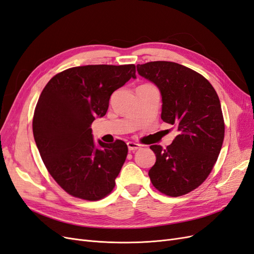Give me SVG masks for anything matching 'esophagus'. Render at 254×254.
I'll list each match as a JSON object with an SVG mask.
<instances>
[{
    "instance_id": "obj_1",
    "label": "esophagus",
    "mask_w": 254,
    "mask_h": 254,
    "mask_svg": "<svg viewBox=\"0 0 254 254\" xmlns=\"http://www.w3.org/2000/svg\"><path fill=\"white\" fill-rule=\"evenodd\" d=\"M127 146H128L129 151H134V150H137L140 148V145L134 143V142H128Z\"/></svg>"
}]
</instances>
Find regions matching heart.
I'll return each mask as SVG.
<instances>
[{
  "instance_id": "1",
  "label": "heart",
  "mask_w": 254,
  "mask_h": 254,
  "mask_svg": "<svg viewBox=\"0 0 254 254\" xmlns=\"http://www.w3.org/2000/svg\"><path fill=\"white\" fill-rule=\"evenodd\" d=\"M143 86H150V84H143Z\"/></svg>"
}]
</instances>
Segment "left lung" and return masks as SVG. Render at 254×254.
<instances>
[{"instance_id":"8db88e82","label":"left lung","mask_w":254,"mask_h":254,"mask_svg":"<svg viewBox=\"0 0 254 254\" xmlns=\"http://www.w3.org/2000/svg\"><path fill=\"white\" fill-rule=\"evenodd\" d=\"M142 77L162 97L161 119L178 135L164 149L151 145L156 163L148 176L158 190L178 197L197 189L210 175L221 149L225 123L216 91L202 75L171 61L137 64Z\"/></svg>"}]
</instances>
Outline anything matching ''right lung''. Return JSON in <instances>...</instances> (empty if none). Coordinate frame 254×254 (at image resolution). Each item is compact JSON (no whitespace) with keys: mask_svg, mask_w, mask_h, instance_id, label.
Listing matches in <instances>:
<instances>
[{"mask_svg":"<svg viewBox=\"0 0 254 254\" xmlns=\"http://www.w3.org/2000/svg\"><path fill=\"white\" fill-rule=\"evenodd\" d=\"M136 78L135 65L67 68L48 82L38 99L33 132L44 165L66 193L99 200L111 193L128 147L93 140L91 124L103 118L115 90Z\"/></svg>","mask_w":254,"mask_h":254,"instance_id":"1","label":"right lung"}]
</instances>
